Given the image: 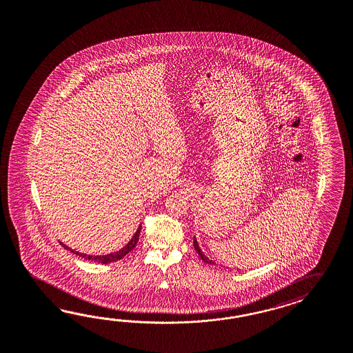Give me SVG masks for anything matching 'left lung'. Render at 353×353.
Segmentation results:
<instances>
[{
  "mask_svg": "<svg viewBox=\"0 0 353 353\" xmlns=\"http://www.w3.org/2000/svg\"><path fill=\"white\" fill-rule=\"evenodd\" d=\"M194 248H195V250H196V252L199 254V256H200V259L203 260V261H205V263H208V264H214L212 260H209V258H207L204 254H203V251H201V249L199 248L198 242H196V239L194 237Z\"/></svg>",
  "mask_w": 353,
  "mask_h": 353,
  "instance_id": "1",
  "label": "left lung"
}]
</instances>
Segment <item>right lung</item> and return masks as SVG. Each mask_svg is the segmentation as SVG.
<instances>
[{
	"label": "right lung",
	"instance_id": "right-lung-1",
	"mask_svg": "<svg viewBox=\"0 0 353 353\" xmlns=\"http://www.w3.org/2000/svg\"><path fill=\"white\" fill-rule=\"evenodd\" d=\"M140 231H141V225H139L138 230H137V232L135 234L132 236V239L129 241V243L125 246V248H122V249L119 250V251H116V252H112V254H107V255H98V256H93V255H86V254H81V252H78V251H74V250L69 249L66 245H63L62 242H60L61 245L65 248L66 250H70L71 252H74V254H77L78 256H81V258L88 259V260H92V261H94V263H102V264H108V263H112V261H117V260H120V259L123 258V256H126L128 254H129L131 250L134 249L135 246H137V243H138L139 240V234H140Z\"/></svg>",
	"mask_w": 353,
	"mask_h": 353
}]
</instances>
